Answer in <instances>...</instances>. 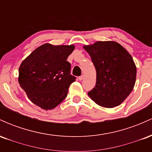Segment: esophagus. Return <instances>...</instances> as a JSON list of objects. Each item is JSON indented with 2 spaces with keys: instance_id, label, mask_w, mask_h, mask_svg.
<instances>
[{
  "instance_id": "obj_1",
  "label": "esophagus",
  "mask_w": 152,
  "mask_h": 152,
  "mask_svg": "<svg viewBox=\"0 0 152 152\" xmlns=\"http://www.w3.org/2000/svg\"><path fill=\"white\" fill-rule=\"evenodd\" d=\"M83 78H84V75H81V76H79V77H78V80H79V81H82Z\"/></svg>"
}]
</instances>
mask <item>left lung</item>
Returning <instances> with one entry per match:
<instances>
[{
  "instance_id": "left-lung-1",
  "label": "left lung",
  "mask_w": 152,
  "mask_h": 152,
  "mask_svg": "<svg viewBox=\"0 0 152 152\" xmlns=\"http://www.w3.org/2000/svg\"><path fill=\"white\" fill-rule=\"evenodd\" d=\"M83 48L90 55L96 71V86L88 95L101 106L120 105L136 82L137 67L132 56L115 41H97Z\"/></svg>"
}]
</instances>
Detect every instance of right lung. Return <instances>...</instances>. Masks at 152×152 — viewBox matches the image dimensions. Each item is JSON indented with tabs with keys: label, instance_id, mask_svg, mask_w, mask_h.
I'll return each mask as SVG.
<instances>
[{
	"label": "right lung",
	"instance_id": "1",
	"mask_svg": "<svg viewBox=\"0 0 152 152\" xmlns=\"http://www.w3.org/2000/svg\"><path fill=\"white\" fill-rule=\"evenodd\" d=\"M74 48V45L45 43L23 61L18 82L31 102L49 110L66 99L71 83L76 81L70 74L71 64L66 61Z\"/></svg>",
	"mask_w": 152,
	"mask_h": 152
}]
</instances>
